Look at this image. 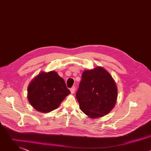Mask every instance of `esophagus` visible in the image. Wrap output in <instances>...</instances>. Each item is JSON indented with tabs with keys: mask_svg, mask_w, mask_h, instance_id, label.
Masks as SVG:
<instances>
[{
	"mask_svg": "<svg viewBox=\"0 0 151 151\" xmlns=\"http://www.w3.org/2000/svg\"><path fill=\"white\" fill-rule=\"evenodd\" d=\"M75 91V86H73V87H72L71 88H70V92L72 94H73Z\"/></svg>",
	"mask_w": 151,
	"mask_h": 151,
	"instance_id": "obj_1",
	"label": "esophagus"
}]
</instances>
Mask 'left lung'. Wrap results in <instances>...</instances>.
<instances>
[{
    "instance_id": "obj_1",
    "label": "left lung",
    "mask_w": 151,
    "mask_h": 151,
    "mask_svg": "<svg viewBox=\"0 0 151 151\" xmlns=\"http://www.w3.org/2000/svg\"><path fill=\"white\" fill-rule=\"evenodd\" d=\"M117 96L115 82L104 68L98 66L82 73L76 97L81 110L90 118L108 114L115 105Z\"/></svg>"
}]
</instances>
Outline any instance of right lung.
<instances>
[{"instance_id": "obj_1", "label": "right lung", "mask_w": 151, "mask_h": 151, "mask_svg": "<svg viewBox=\"0 0 151 151\" xmlns=\"http://www.w3.org/2000/svg\"><path fill=\"white\" fill-rule=\"evenodd\" d=\"M70 93L65 81L54 71L40 72L32 79L27 88L29 103L35 109L42 113L57 109Z\"/></svg>"}]
</instances>
